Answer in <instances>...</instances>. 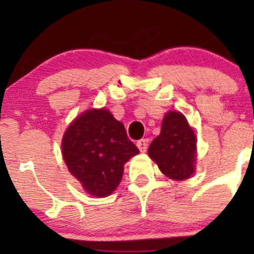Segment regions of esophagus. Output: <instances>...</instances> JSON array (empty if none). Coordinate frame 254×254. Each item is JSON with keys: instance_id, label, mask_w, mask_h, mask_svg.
Segmentation results:
<instances>
[{"instance_id": "obj_1", "label": "esophagus", "mask_w": 254, "mask_h": 254, "mask_svg": "<svg viewBox=\"0 0 254 254\" xmlns=\"http://www.w3.org/2000/svg\"><path fill=\"white\" fill-rule=\"evenodd\" d=\"M147 142L148 141L146 139H141L136 142V146L139 147V150L141 151V152H145V151L147 150Z\"/></svg>"}]
</instances>
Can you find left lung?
I'll list each match as a JSON object with an SVG mask.
<instances>
[{
	"mask_svg": "<svg viewBox=\"0 0 254 254\" xmlns=\"http://www.w3.org/2000/svg\"><path fill=\"white\" fill-rule=\"evenodd\" d=\"M195 150V135L184 115L170 112L163 119L160 135L148 147V156L163 175L183 181L193 175Z\"/></svg>",
	"mask_w": 254,
	"mask_h": 254,
	"instance_id": "left-lung-1",
	"label": "left lung"
}]
</instances>
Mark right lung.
Listing matches in <instances>:
<instances>
[{"instance_id":"right-lung-1","label":"right lung","mask_w":254,"mask_h":254,"mask_svg":"<svg viewBox=\"0 0 254 254\" xmlns=\"http://www.w3.org/2000/svg\"><path fill=\"white\" fill-rule=\"evenodd\" d=\"M139 148L127 139L124 125L106 109H91L78 117L63 139L68 171L94 196L109 195L122 181L124 163Z\"/></svg>"}]
</instances>
